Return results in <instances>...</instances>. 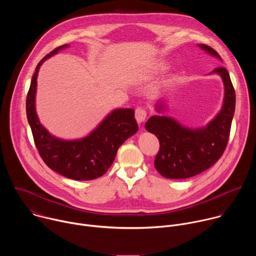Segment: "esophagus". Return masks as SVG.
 <instances>
[{
	"mask_svg": "<svg viewBox=\"0 0 256 256\" xmlns=\"http://www.w3.org/2000/svg\"><path fill=\"white\" fill-rule=\"evenodd\" d=\"M134 118L138 122V124H142L144 122L146 118H147V112H146V110L144 108L142 107H138L136 109V112H134Z\"/></svg>",
	"mask_w": 256,
	"mask_h": 256,
	"instance_id": "34e87169",
	"label": "esophagus"
}]
</instances>
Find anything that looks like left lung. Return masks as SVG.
<instances>
[{"label": "left lung", "mask_w": 256, "mask_h": 256, "mask_svg": "<svg viewBox=\"0 0 256 256\" xmlns=\"http://www.w3.org/2000/svg\"><path fill=\"white\" fill-rule=\"evenodd\" d=\"M198 46L222 62L221 56L206 44ZM220 76L224 85V99L220 110L204 126L192 128L175 118L161 114L167 110L164 99L155 104L159 114L151 116L144 128L154 134L160 142L155 157L157 171L166 178L184 179L198 175L212 167L223 155L228 144L235 112L236 96L228 70L218 66L208 75Z\"/></svg>", "instance_id": "1"}]
</instances>
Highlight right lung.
Instances as JSON below:
<instances>
[{
	"label": "right lung",
	"instance_id": "right-lung-1",
	"mask_svg": "<svg viewBox=\"0 0 256 256\" xmlns=\"http://www.w3.org/2000/svg\"><path fill=\"white\" fill-rule=\"evenodd\" d=\"M46 56L35 68L26 99V114L34 142L44 163L58 174L72 180H92L102 176L116 159L120 146L138 130L132 108H116L109 112L87 136L66 140L50 134L36 112V90L42 64L60 50Z\"/></svg>",
	"mask_w": 256,
	"mask_h": 256
}]
</instances>
